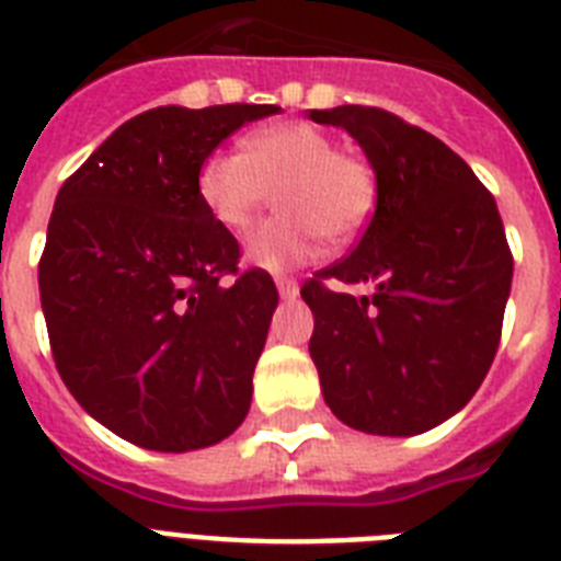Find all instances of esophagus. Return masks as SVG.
<instances>
[{
  "instance_id": "34e87169",
  "label": "esophagus",
  "mask_w": 561,
  "mask_h": 561,
  "mask_svg": "<svg viewBox=\"0 0 561 561\" xmlns=\"http://www.w3.org/2000/svg\"><path fill=\"white\" fill-rule=\"evenodd\" d=\"M276 288H279L282 299H297L299 285L294 276H276Z\"/></svg>"
}]
</instances>
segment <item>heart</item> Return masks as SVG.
Returning a JSON list of instances; mask_svg holds the SVG:
<instances>
[{"mask_svg":"<svg viewBox=\"0 0 561 561\" xmlns=\"http://www.w3.org/2000/svg\"><path fill=\"white\" fill-rule=\"evenodd\" d=\"M276 192V209L247 236V262L285 271L317 253L323 238L346 244L364 232L378 178L364 153L341 151L332 134L306 122H276L244 136V153H209L197 194L220 227L241 232Z\"/></svg>","mask_w":561,"mask_h":561,"instance_id":"obj_1","label":"heart"}]
</instances>
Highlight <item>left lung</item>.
Returning a JSON list of instances; mask_svg holds the SVG:
<instances>
[{
  "label": "left lung",
  "mask_w": 561,
  "mask_h": 561,
  "mask_svg": "<svg viewBox=\"0 0 561 561\" xmlns=\"http://www.w3.org/2000/svg\"><path fill=\"white\" fill-rule=\"evenodd\" d=\"M311 118L343 127L378 178L355 250L302 285L325 404L364 434H422L454 416L495 360L513 285L504 220L474 171L422 127L360 104Z\"/></svg>",
  "instance_id": "left-lung-1"
}]
</instances>
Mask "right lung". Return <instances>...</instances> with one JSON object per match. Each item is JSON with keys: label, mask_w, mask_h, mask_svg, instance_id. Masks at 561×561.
I'll use <instances>...</instances> for the list:
<instances>
[{"label": "right lung", "mask_w": 561, "mask_h": 561, "mask_svg": "<svg viewBox=\"0 0 561 561\" xmlns=\"http://www.w3.org/2000/svg\"><path fill=\"white\" fill-rule=\"evenodd\" d=\"M273 104L157 107L130 118L66 180L39 255L57 373L78 404L148 451L227 439L279 294L238 271V241L197 194L203 160Z\"/></svg>", "instance_id": "1"}]
</instances>
